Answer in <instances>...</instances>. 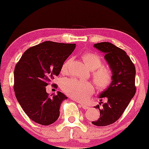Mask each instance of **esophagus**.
<instances>
[{
    "mask_svg": "<svg viewBox=\"0 0 149 149\" xmlns=\"http://www.w3.org/2000/svg\"><path fill=\"white\" fill-rule=\"evenodd\" d=\"M79 105L80 106V107L83 108V109H85V110L89 109V107H88V106H87V105H84V104H80Z\"/></svg>",
    "mask_w": 149,
    "mask_h": 149,
    "instance_id": "esophagus-1",
    "label": "esophagus"
}]
</instances>
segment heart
Returning <instances> with one entry per match:
<instances>
[{
	"label": "heart",
	"mask_w": 149,
	"mask_h": 149,
	"mask_svg": "<svg viewBox=\"0 0 149 149\" xmlns=\"http://www.w3.org/2000/svg\"><path fill=\"white\" fill-rule=\"evenodd\" d=\"M83 59L85 65L93 71L92 78L97 88L102 90L107 89L111 83L112 73L109 69L102 66V60L100 56L93 52H87L83 55ZM70 60L65 61L61 66V72H67ZM61 88L66 95L80 102L86 101L94 92L91 83L75 78L63 80Z\"/></svg>",
	"instance_id": "1"
}]
</instances>
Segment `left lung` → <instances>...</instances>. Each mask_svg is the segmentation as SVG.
<instances>
[{"label":"left lung","mask_w":149,"mask_h":149,"mask_svg":"<svg viewBox=\"0 0 149 149\" xmlns=\"http://www.w3.org/2000/svg\"><path fill=\"white\" fill-rule=\"evenodd\" d=\"M94 47L105 54L104 59L112 73L111 85L100 95V101L107 99L106 103L95 108L100 110V118L92 123L96 126H107L115 123L122 116L136 92L135 66L123 49L109 42L94 45Z\"/></svg>","instance_id":"8db88e82"}]
</instances>
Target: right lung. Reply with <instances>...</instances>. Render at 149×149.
Returning <instances> with one entry per match:
<instances>
[{"instance_id":"1","label":"right lung","mask_w":149,"mask_h":149,"mask_svg":"<svg viewBox=\"0 0 149 149\" xmlns=\"http://www.w3.org/2000/svg\"><path fill=\"white\" fill-rule=\"evenodd\" d=\"M75 47L76 44L45 41L26 50L16 64L15 96L24 111L36 123L49 125L59 118L61 104L67 97L61 92L49 97L45 87L59 74Z\"/></svg>"}]
</instances>
